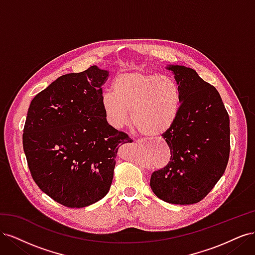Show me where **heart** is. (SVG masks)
<instances>
[{"instance_id": "b5f03b06", "label": "heart", "mask_w": 255, "mask_h": 255, "mask_svg": "<svg viewBox=\"0 0 255 255\" xmlns=\"http://www.w3.org/2000/svg\"><path fill=\"white\" fill-rule=\"evenodd\" d=\"M180 101V89L174 80L138 71L116 76L113 91H105L101 99L112 126H126L130 112L132 125L146 137L159 136L171 127Z\"/></svg>"}]
</instances>
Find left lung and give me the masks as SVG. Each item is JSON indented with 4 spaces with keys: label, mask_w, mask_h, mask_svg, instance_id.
<instances>
[{
    "label": "left lung",
    "mask_w": 255,
    "mask_h": 255,
    "mask_svg": "<svg viewBox=\"0 0 255 255\" xmlns=\"http://www.w3.org/2000/svg\"><path fill=\"white\" fill-rule=\"evenodd\" d=\"M180 89L176 117L161 135L170 149L168 165L154 171L150 186L172 204L201 201L225 173L230 156V119L219 92L191 68L168 66Z\"/></svg>",
    "instance_id": "8db88e82"
}]
</instances>
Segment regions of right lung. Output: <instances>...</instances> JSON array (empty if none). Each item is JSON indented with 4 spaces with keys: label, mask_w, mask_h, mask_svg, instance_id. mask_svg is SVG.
I'll list each match as a JSON object with an SVG mask.
<instances>
[{
    "label": "right lung",
    "mask_w": 255,
    "mask_h": 255,
    "mask_svg": "<svg viewBox=\"0 0 255 255\" xmlns=\"http://www.w3.org/2000/svg\"><path fill=\"white\" fill-rule=\"evenodd\" d=\"M109 71L61 75L30 102L23 150L35 183L54 201L80 208L106 196L118 145L133 140L107 123L101 99Z\"/></svg>",
    "instance_id": "1"
}]
</instances>
